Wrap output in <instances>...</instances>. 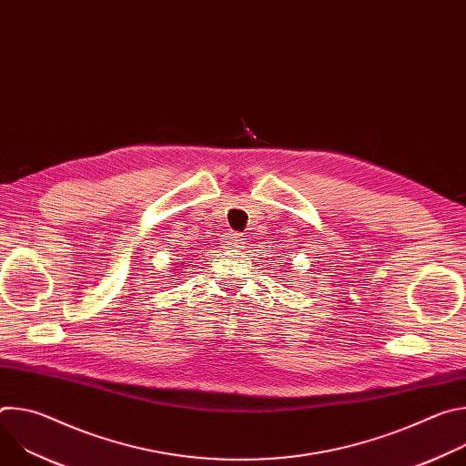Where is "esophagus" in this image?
Wrapping results in <instances>:
<instances>
[{
  "label": "esophagus",
  "mask_w": 466,
  "mask_h": 466,
  "mask_svg": "<svg viewBox=\"0 0 466 466\" xmlns=\"http://www.w3.org/2000/svg\"><path fill=\"white\" fill-rule=\"evenodd\" d=\"M227 245L228 247H232V248H239V247H243V243H245V238L241 236V234H238V232H230L228 236H227Z\"/></svg>",
  "instance_id": "1"
}]
</instances>
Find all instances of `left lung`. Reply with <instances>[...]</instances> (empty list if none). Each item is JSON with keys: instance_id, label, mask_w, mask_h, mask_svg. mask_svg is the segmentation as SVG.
I'll use <instances>...</instances> for the list:
<instances>
[{"instance_id": "left-lung-1", "label": "left lung", "mask_w": 466, "mask_h": 466, "mask_svg": "<svg viewBox=\"0 0 466 466\" xmlns=\"http://www.w3.org/2000/svg\"><path fill=\"white\" fill-rule=\"evenodd\" d=\"M286 269H288V268H286ZM286 273H291V271H286Z\"/></svg>"}]
</instances>
